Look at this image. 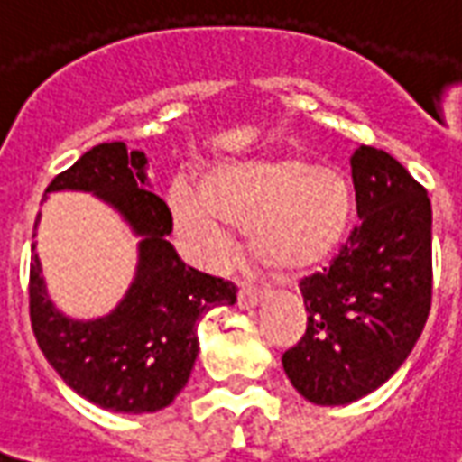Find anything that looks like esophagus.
<instances>
[{
  "label": "esophagus",
  "instance_id": "obj_1",
  "mask_svg": "<svg viewBox=\"0 0 462 462\" xmlns=\"http://www.w3.org/2000/svg\"><path fill=\"white\" fill-rule=\"evenodd\" d=\"M264 297H267V291H262L257 290V287L247 284V282H242L240 294H237V307H240V310H254Z\"/></svg>",
  "mask_w": 462,
  "mask_h": 462
}]
</instances>
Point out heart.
Here are the masks:
<instances>
[{
	"instance_id": "heart-1",
	"label": "heart",
	"mask_w": 462,
	"mask_h": 462,
	"mask_svg": "<svg viewBox=\"0 0 462 462\" xmlns=\"http://www.w3.org/2000/svg\"><path fill=\"white\" fill-rule=\"evenodd\" d=\"M175 230L205 264H225L235 227H247L254 257L280 274H304L339 250L354 217L346 175L300 155L240 158L212 168L202 185L168 192Z\"/></svg>"
}]
</instances>
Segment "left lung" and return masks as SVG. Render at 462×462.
I'll list each match as a JSON object with an SVG mask.
<instances>
[{"instance_id": "left-lung-1", "label": "left lung", "mask_w": 462, "mask_h": 462, "mask_svg": "<svg viewBox=\"0 0 462 462\" xmlns=\"http://www.w3.org/2000/svg\"><path fill=\"white\" fill-rule=\"evenodd\" d=\"M358 225L329 270L300 282L307 331L284 351L291 386L344 406L383 386L416 346L433 290V212L423 185L371 145L351 155Z\"/></svg>"}]
</instances>
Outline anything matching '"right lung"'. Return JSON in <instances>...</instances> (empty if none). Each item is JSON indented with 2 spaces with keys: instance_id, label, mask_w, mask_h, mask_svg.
<instances>
[{
  "instance_id": "add662e5",
  "label": "right lung",
  "mask_w": 462,
  "mask_h": 462,
  "mask_svg": "<svg viewBox=\"0 0 462 462\" xmlns=\"http://www.w3.org/2000/svg\"><path fill=\"white\" fill-rule=\"evenodd\" d=\"M148 158L125 143H101L56 175L49 192H91L111 205L138 242L131 287L106 317L71 319L49 300L32 245V329L66 386L116 413H155L180 393L198 358V319L237 301V287L188 267L168 242L172 215L148 182ZM44 195V198H46Z\"/></svg>"
}]
</instances>
